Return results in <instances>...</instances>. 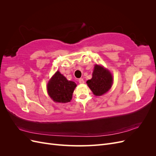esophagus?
<instances>
[{"label": "esophagus", "mask_w": 156, "mask_h": 156, "mask_svg": "<svg viewBox=\"0 0 156 156\" xmlns=\"http://www.w3.org/2000/svg\"><path fill=\"white\" fill-rule=\"evenodd\" d=\"M79 83L83 84V83H84V79H82V78H80V79H79Z\"/></svg>", "instance_id": "esophagus-1"}]
</instances>
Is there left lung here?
Returning a JSON list of instances; mask_svg holds the SVG:
<instances>
[{
    "label": "left lung",
    "instance_id": "1",
    "mask_svg": "<svg viewBox=\"0 0 156 156\" xmlns=\"http://www.w3.org/2000/svg\"><path fill=\"white\" fill-rule=\"evenodd\" d=\"M87 83L94 95L101 96L109 90L112 84V77L108 70L101 66L96 65L92 77Z\"/></svg>",
    "mask_w": 156,
    "mask_h": 156
}]
</instances>
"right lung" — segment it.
I'll return each instance as SVG.
<instances>
[{
  "instance_id": "add662e5",
  "label": "right lung",
  "mask_w": 156,
  "mask_h": 156,
  "mask_svg": "<svg viewBox=\"0 0 156 156\" xmlns=\"http://www.w3.org/2000/svg\"><path fill=\"white\" fill-rule=\"evenodd\" d=\"M76 84L68 81L58 71L51 78L48 84V91L53 100L59 103H67L72 98Z\"/></svg>"
}]
</instances>
